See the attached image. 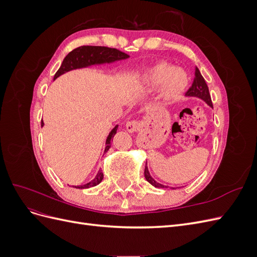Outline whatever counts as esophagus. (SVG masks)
Returning <instances> with one entry per match:
<instances>
[{"label": "esophagus", "instance_id": "1", "mask_svg": "<svg viewBox=\"0 0 257 257\" xmlns=\"http://www.w3.org/2000/svg\"><path fill=\"white\" fill-rule=\"evenodd\" d=\"M126 131L130 132V133H135V132L137 131V122L136 121H128L126 123Z\"/></svg>", "mask_w": 257, "mask_h": 257}]
</instances>
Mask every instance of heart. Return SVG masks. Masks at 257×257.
<instances>
[{"instance_id":"obj_1","label":"heart","mask_w":257,"mask_h":257,"mask_svg":"<svg viewBox=\"0 0 257 257\" xmlns=\"http://www.w3.org/2000/svg\"><path fill=\"white\" fill-rule=\"evenodd\" d=\"M145 89L153 91L162 87V96L166 103L180 98L189 84V77L183 69L161 63L151 67L143 79Z\"/></svg>"}]
</instances>
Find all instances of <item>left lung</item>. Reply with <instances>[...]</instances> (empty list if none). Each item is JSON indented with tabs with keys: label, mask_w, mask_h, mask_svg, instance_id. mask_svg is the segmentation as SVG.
I'll return each instance as SVG.
<instances>
[{
	"label": "left lung",
	"mask_w": 257,
	"mask_h": 257,
	"mask_svg": "<svg viewBox=\"0 0 257 257\" xmlns=\"http://www.w3.org/2000/svg\"><path fill=\"white\" fill-rule=\"evenodd\" d=\"M185 95L186 96H195V97L203 99L210 107L213 108V105H212V102H211V97H210L208 85H207V83L204 79V77L201 76L199 69L197 67L195 68V77H194V81L192 83V87L188 90V92L185 93ZM145 178H146V180L148 182L152 184L153 186H155V188H167V186L155 181L154 179L150 176V173H149V170H148L147 164H146V167H145Z\"/></svg>",
	"instance_id": "1"
}]
</instances>
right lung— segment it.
Listing matches in <instances>:
<instances>
[{"label": "right lung", "instance_id": "1", "mask_svg": "<svg viewBox=\"0 0 257 257\" xmlns=\"http://www.w3.org/2000/svg\"><path fill=\"white\" fill-rule=\"evenodd\" d=\"M130 56L126 53H124L115 48H108V47H102V46H81L74 49L73 51L69 52L67 56L64 58L63 62L58 69V72L54 75V79H57L59 76L64 74L66 72L73 71V69L77 68H83L88 67L94 64H104V63H112L115 61L120 60H125ZM42 126H44V122L42 121ZM116 130H118V125H115L111 132L108 135L106 139V147H105V152L109 150L110 148V142L111 138L116 133ZM104 175L102 172H98L95 178L93 179L92 181L88 182L87 184L83 185H77L75 186L76 189H89L92 186H95L100 183L103 180Z\"/></svg>", "mask_w": 257, "mask_h": 257}]
</instances>
